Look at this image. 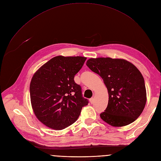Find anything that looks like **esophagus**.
Here are the masks:
<instances>
[{
  "instance_id": "esophagus-1",
  "label": "esophagus",
  "mask_w": 161,
  "mask_h": 161,
  "mask_svg": "<svg viewBox=\"0 0 161 161\" xmlns=\"http://www.w3.org/2000/svg\"><path fill=\"white\" fill-rule=\"evenodd\" d=\"M90 103H91V104H92V103H94V101H95V99H94V98H90Z\"/></svg>"
}]
</instances>
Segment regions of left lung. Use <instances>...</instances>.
Listing matches in <instances>:
<instances>
[{
	"label": "left lung",
	"instance_id": "left-lung-1",
	"mask_svg": "<svg viewBox=\"0 0 161 161\" xmlns=\"http://www.w3.org/2000/svg\"><path fill=\"white\" fill-rule=\"evenodd\" d=\"M87 66L103 78L109 100L100 118L120 127L134 122L145 108L147 95L144 79L140 70L123 58H91Z\"/></svg>",
	"mask_w": 161,
	"mask_h": 161
}]
</instances>
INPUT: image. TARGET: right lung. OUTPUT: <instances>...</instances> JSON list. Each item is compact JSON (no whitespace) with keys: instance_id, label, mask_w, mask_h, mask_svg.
Returning <instances> with one entry per match:
<instances>
[{"instance_id":"1","label":"right lung","mask_w":161,"mask_h":161,"mask_svg":"<svg viewBox=\"0 0 161 161\" xmlns=\"http://www.w3.org/2000/svg\"><path fill=\"white\" fill-rule=\"evenodd\" d=\"M86 58L56 56L34 74L30 83L32 108L37 119L48 127L57 130L68 127L88 104L80 86L74 80Z\"/></svg>"}]
</instances>
